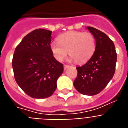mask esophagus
Masks as SVG:
<instances>
[{
  "label": "esophagus",
  "instance_id": "34e87169",
  "mask_svg": "<svg viewBox=\"0 0 128 128\" xmlns=\"http://www.w3.org/2000/svg\"><path fill=\"white\" fill-rule=\"evenodd\" d=\"M69 65H66V64H64V70H66V68H68L69 67Z\"/></svg>",
  "mask_w": 128,
  "mask_h": 128
}]
</instances>
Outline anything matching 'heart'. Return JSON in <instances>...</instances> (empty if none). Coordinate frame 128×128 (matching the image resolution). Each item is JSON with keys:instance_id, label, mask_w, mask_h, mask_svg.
<instances>
[{"instance_id": "1", "label": "heart", "mask_w": 128, "mask_h": 128, "mask_svg": "<svg viewBox=\"0 0 128 128\" xmlns=\"http://www.w3.org/2000/svg\"><path fill=\"white\" fill-rule=\"evenodd\" d=\"M58 43H52L51 49L54 57L62 62L68 54L77 64L87 62L96 49V40L90 32L69 31L60 34Z\"/></svg>"}]
</instances>
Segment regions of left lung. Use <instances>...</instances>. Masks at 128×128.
<instances>
[{"label": "left lung", "instance_id": "1", "mask_svg": "<svg viewBox=\"0 0 128 128\" xmlns=\"http://www.w3.org/2000/svg\"><path fill=\"white\" fill-rule=\"evenodd\" d=\"M87 28L96 40V49L85 64L76 68L74 87L80 94L94 96L105 88L115 72L117 54L112 41L102 31L92 26Z\"/></svg>", "mask_w": 128, "mask_h": 128}]
</instances>
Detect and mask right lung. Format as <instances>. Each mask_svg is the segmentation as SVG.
Returning <instances> with one entry per match:
<instances>
[{"instance_id": "1", "label": "right lung", "mask_w": 128, "mask_h": 128, "mask_svg": "<svg viewBox=\"0 0 128 128\" xmlns=\"http://www.w3.org/2000/svg\"><path fill=\"white\" fill-rule=\"evenodd\" d=\"M51 31L39 28L23 38L16 47L12 59L15 79L31 98L50 97L56 88V80L64 71L51 49Z\"/></svg>"}]
</instances>
